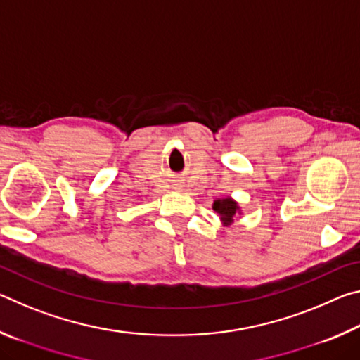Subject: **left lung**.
<instances>
[{"instance_id": "8db88e82", "label": "left lung", "mask_w": 360, "mask_h": 360, "mask_svg": "<svg viewBox=\"0 0 360 360\" xmlns=\"http://www.w3.org/2000/svg\"><path fill=\"white\" fill-rule=\"evenodd\" d=\"M212 210H214L217 214L221 216V221H222L225 227H229V225L233 224L235 217L241 214V210H240L238 203H236L235 200L230 198V197L214 200V203H212Z\"/></svg>"}]
</instances>
